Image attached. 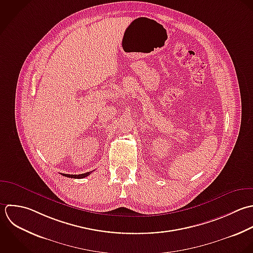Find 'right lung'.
Wrapping results in <instances>:
<instances>
[{
    "mask_svg": "<svg viewBox=\"0 0 253 253\" xmlns=\"http://www.w3.org/2000/svg\"><path fill=\"white\" fill-rule=\"evenodd\" d=\"M91 172H85V173H83V174H65V173H61L63 176H66V177H71V178H84L87 175H89Z\"/></svg>",
    "mask_w": 253,
    "mask_h": 253,
    "instance_id": "right-lung-1",
    "label": "right lung"
}]
</instances>
